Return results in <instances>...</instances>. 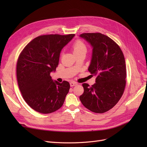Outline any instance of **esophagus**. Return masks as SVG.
<instances>
[{"instance_id":"esophagus-1","label":"esophagus","mask_w":147,"mask_h":147,"mask_svg":"<svg viewBox=\"0 0 147 147\" xmlns=\"http://www.w3.org/2000/svg\"><path fill=\"white\" fill-rule=\"evenodd\" d=\"M77 84V83L75 82H74V81H72L70 82V86H76Z\"/></svg>"}]
</instances>
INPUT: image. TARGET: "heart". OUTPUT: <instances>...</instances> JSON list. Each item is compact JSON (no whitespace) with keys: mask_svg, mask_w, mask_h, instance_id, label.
<instances>
[{"mask_svg":"<svg viewBox=\"0 0 147 147\" xmlns=\"http://www.w3.org/2000/svg\"><path fill=\"white\" fill-rule=\"evenodd\" d=\"M72 49L75 55L81 54V53H86L87 51L85 43L81 40H77L75 41L73 44Z\"/></svg>","mask_w":147,"mask_h":147,"instance_id":"heart-1","label":"heart"}]
</instances>
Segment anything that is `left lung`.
I'll use <instances>...</instances> for the list:
<instances>
[{
  "instance_id": "8db88e82",
  "label": "left lung",
  "mask_w": 147,
  "mask_h": 147,
  "mask_svg": "<svg viewBox=\"0 0 147 147\" xmlns=\"http://www.w3.org/2000/svg\"><path fill=\"white\" fill-rule=\"evenodd\" d=\"M80 37L92 45V56L88 71L96 76L90 86L83 83L84 92L80 100L92 112L103 113L116 105L126 86L125 59L118 44L101 33H83Z\"/></svg>"
}]
</instances>
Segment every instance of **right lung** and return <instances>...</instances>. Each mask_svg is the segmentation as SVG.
Listing matches in <instances>:
<instances>
[{
    "mask_svg": "<svg viewBox=\"0 0 147 147\" xmlns=\"http://www.w3.org/2000/svg\"><path fill=\"white\" fill-rule=\"evenodd\" d=\"M75 34L40 35L26 45L16 64L17 81L29 106L41 113H50L63 106L70 89L68 82H53L50 76L58 65L60 53Z\"/></svg>",
    "mask_w": 147,
    "mask_h": 147,
    "instance_id": "obj_1",
    "label": "right lung"
}]
</instances>
